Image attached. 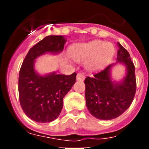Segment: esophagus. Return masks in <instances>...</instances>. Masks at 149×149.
I'll use <instances>...</instances> for the list:
<instances>
[{"mask_svg":"<svg viewBox=\"0 0 149 149\" xmlns=\"http://www.w3.org/2000/svg\"><path fill=\"white\" fill-rule=\"evenodd\" d=\"M76 78H77V81H83L85 79V75H84V74L83 72H79V73H77Z\"/></svg>","mask_w":149,"mask_h":149,"instance_id":"34e87169","label":"esophagus"}]
</instances>
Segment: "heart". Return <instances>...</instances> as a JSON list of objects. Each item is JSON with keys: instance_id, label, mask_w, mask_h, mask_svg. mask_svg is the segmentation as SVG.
<instances>
[{"instance_id": "b5f03b06", "label": "heart", "mask_w": 149, "mask_h": 149, "mask_svg": "<svg viewBox=\"0 0 149 149\" xmlns=\"http://www.w3.org/2000/svg\"><path fill=\"white\" fill-rule=\"evenodd\" d=\"M115 49L111 43L101 40L91 41L74 46L71 51L72 56L77 61H86V68L95 71L107 65L114 55Z\"/></svg>"}]
</instances>
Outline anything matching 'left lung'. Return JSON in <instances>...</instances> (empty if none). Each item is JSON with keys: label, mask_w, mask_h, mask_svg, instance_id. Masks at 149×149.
I'll use <instances>...</instances> for the list:
<instances>
[{"label": "left lung", "mask_w": 149, "mask_h": 149, "mask_svg": "<svg viewBox=\"0 0 149 149\" xmlns=\"http://www.w3.org/2000/svg\"><path fill=\"white\" fill-rule=\"evenodd\" d=\"M116 63L125 65L127 74L121 83L113 81L110 77L111 64L104 70L87 77L85 98L88 110L95 118L110 120L122 115L128 109L136 93L135 67L127 50L119 42Z\"/></svg>", "instance_id": "obj_1"}]
</instances>
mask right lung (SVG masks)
Segmentation results:
<instances>
[{
  "label": "right lung",
  "instance_id": "obj_1",
  "mask_svg": "<svg viewBox=\"0 0 149 149\" xmlns=\"http://www.w3.org/2000/svg\"><path fill=\"white\" fill-rule=\"evenodd\" d=\"M66 40L63 36H48L29 50L18 77L19 101L24 113L37 122H51L59 116L63 98L76 81L77 74H56L55 72L41 76L35 72L34 62L47 52L63 51Z\"/></svg>",
  "mask_w": 149,
  "mask_h": 149
}]
</instances>
